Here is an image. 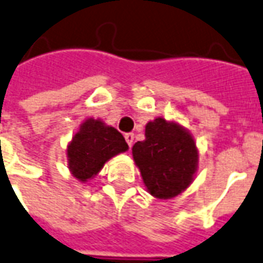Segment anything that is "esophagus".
I'll use <instances>...</instances> for the list:
<instances>
[{
    "label": "esophagus",
    "instance_id": "obj_1",
    "mask_svg": "<svg viewBox=\"0 0 263 263\" xmlns=\"http://www.w3.org/2000/svg\"><path fill=\"white\" fill-rule=\"evenodd\" d=\"M125 140H126V142H127V145L132 146V145H133V142H134V134L133 133H126L125 134Z\"/></svg>",
    "mask_w": 263,
    "mask_h": 263
}]
</instances>
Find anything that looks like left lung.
<instances>
[{"mask_svg": "<svg viewBox=\"0 0 263 263\" xmlns=\"http://www.w3.org/2000/svg\"><path fill=\"white\" fill-rule=\"evenodd\" d=\"M133 158L148 192L159 199H170L188 188L197 166L191 134L163 118L145 126V140L134 144Z\"/></svg>", "mask_w": 263, "mask_h": 263, "instance_id": "8db88e82", "label": "left lung"}]
</instances>
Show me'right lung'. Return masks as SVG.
<instances>
[{
	"mask_svg": "<svg viewBox=\"0 0 263 263\" xmlns=\"http://www.w3.org/2000/svg\"><path fill=\"white\" fill-rule=\"evenodd\" d=\"M127 148L125 138L117 129L90 118L68 145V166L75 178L86 181L96 176L107 160Z\"/></svg>",
	"mask_w": 263,
	"mask_h": 263,
	"instance_id": "add662e5",
	"label": "right lung"
}]
</instances>
